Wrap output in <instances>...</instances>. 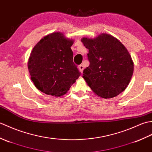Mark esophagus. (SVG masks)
<instances>
[{
    "label": "esophagus",
    "mask_w": 152,
    "mask_h": 152,
    "mask_svg": "<svg viewBox=\"0 0 152 152\" xmlns=\"http://www.w3.org/2000/svg\"><path fill=\"white\" fill-rule=\"evenodd\" d=\"M78 69H79L80 72H81L82 73V72H83V66L82 65V64H80V65H79Z\"/></svg>",
    "instance_id": "obj_1"
}]
</instances>
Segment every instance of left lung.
<instances>
[{"mask_svg": "<svg viewBox=\"0 0 152 152\" xmlns=\"http://www.w3.org/2000/svg\"><path fill=\"white\" fill-rule=\"evenodd\" d=\"M82 42L89 50L88 67L83 78L96 95L102 98L114 97L124 91L133 74V62L127 50L118 39L103 33Z\"/></svg>", "mask_w": 152, "mask_h": 152, "instance_id": "1", "label": "left lung"}]
</instances>
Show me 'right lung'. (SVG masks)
Returning <instances> with one entry per match:
<instances>
[{"instance_id":"add662e5","label":"right lung","mask_w":152,"mask_h":152,"mask_svg":"<svg viewBox=\"0 0 152 152\" xmlns=\"http://www.w3.org/2000/svg\"><path fill=\"white\" fill-rule=\"evenodd\" d=\"M72 44L73 40L57 32L44 37L34 47L28 69L31 80L40 91L60 96L79 78L81 73L73 62Z\"/></svg>"}]
</instances>
